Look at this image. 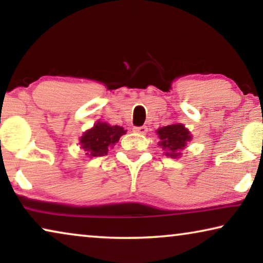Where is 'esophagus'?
Masks as SVG:
<instances>
[{
  "instance_id": "1",
  "label": "esophagus",
  "mask_w": 263,
  "mask_h": 263,
  "mask_svg": "<svg viewBox=\"0 0 263 263\" xmlns=\"http://www.w3.org/2000/svg\"><path fill=\"white\" fill-rule=\"evenodd\" d=\"M134 132L138 133V134H141V135H145L147 132H148V128L145 127V125H142V127H135L134 128Z\"/></svg>"
}]
</instances>
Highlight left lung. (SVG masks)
<instances>
[{
    "mask_svg": "<svg viewBox=\"0 0 263 263\" xmlns=\"http://www.w3.org/2000/svg\"><path fill=\"white\" fill-rule=\"evenodd\" d=\"M156 133L159 138L158 145L163 148L165 156L172 159H178L182 157V151L193 139L192 133L182 123L165 125L156 130Z\"/></svg>",
    "mask_w": 263,
    "mask_h": 263,
    "instance_id": "left-lung-1",
    "label": "left lung"
}]
</instances>
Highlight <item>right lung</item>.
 Segmentation results:
<instances>
[{"label":"right lung","mask_w":263,"mask_h":263,"mask_svg":"<svg viewBox=\"0 0 263 263\" xmlns=\"http://www.w3.org/2000/svg\"><path fill=\"white\" fill-rule=\"evenodd\" d=\"M125 133L127 130L120 125H111L106 122L98 121L91 129L84 132L80 138V147L88 158L105 156L109 148H112Z\"/></svg>","instance_id":"obj_1"}]
</instances>
